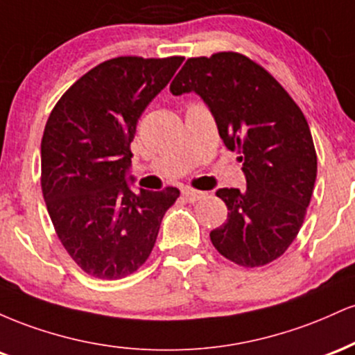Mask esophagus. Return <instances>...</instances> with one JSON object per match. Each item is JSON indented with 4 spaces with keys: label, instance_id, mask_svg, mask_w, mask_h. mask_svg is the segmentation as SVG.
I'll list each match as a JSON object with an SVG mask.
<instances>
[{
    "label": "esophagus",
    "instance_id": "1",
    "mask_svg": "<svg viewBox=\"0 0 355 355\" xmlns=\"http://www.w3.org/2000/svg\"><path fill=\"white\" fill-rule=\"evenodd\" d=\"M182 195H183V198H185V200L197 202V200H200V198L205 197V191L193 190V189H183L182 190Z\"/></svg>",
    "mask_w": 355,
    "mask_h": 355
}]
</instances>
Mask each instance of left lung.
<instances>
[{
  "label": "left lung",
  "instance_id": "8db88e82",
  "mask_svg": "<svg viewBox=\"0 0 355 355\" xmlns=\"http://www.w3.org/2000/svg\"><path fill=\"white\" fill-rule=\"evenodd\" d=\"M170 92L197 93L243 164L247 189L217 190L229 215L210 232L214 247L242 267L274 262L299 234L317 177L304 113L270 73L232 51L187 60Z\"/></svg>",
  "mask_w": 355,
  "mask_h": 355
}]
</instances>
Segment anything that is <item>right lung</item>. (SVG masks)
<instances>
[{
	"label": "right lung",
	"mask_w": 355,
	"mask_h": 355,
	"mask_svg": "<svg viewBox=\"0 0 355 355\" xmlns=\"http://www.w3.org/2000/svg\"><path fill=\"white\" fill-rule=\"evenodd\" d=\"M182 61H103L68 88L44 126L42 189L48 214L76 266L96 279H121L144 266L165 211L180 195L175 187L132 190L130 144L138 118Z\"/></svg>",
	"instance_id": "obj_1"
}]
</instances>
